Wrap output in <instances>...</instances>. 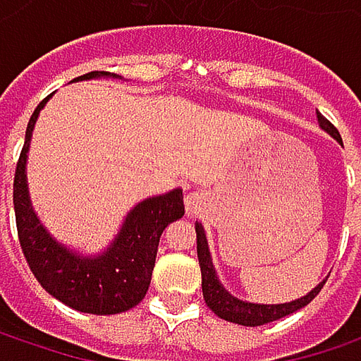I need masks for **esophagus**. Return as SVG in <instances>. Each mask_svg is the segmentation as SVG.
<instances>
[{
  "label": "esophagus",
  "instance_id": "obj_1",
  "mask_svg": "<svg viewBox=\"0 0 361 361\" xmlns=\"http://www.w3.org/2000/svg\"><path fill=\"white\" fill-rule=\"evenodd\" d=\"M185 202H188V204H190V207H194V204H196V202H198V198H196V194H190V196H188V198H185Z\"/></svg>",
  "mask_w": 361,
  "mask_h": 361
}]
</instances>
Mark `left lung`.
Instances as JSON below:
<instances>
[{
    "mask_svg": "<svg viewBox=\"0 0 361 361\" xmlns=\"http://www.w3.org/2000/svg\"><path fill=\"white\" fill-rule=\"evenodd\" d=\"M318 121H320V127L326 129L334 140H341V133L338 129L318 112ZM196 252H198V263H200V274H202V297H204V303L209 305V310L213 314H217L219 318L228 320V322H234V324L240 326H261L267 324V322H274V320H280L284 316H290L295 314L297 310L305 307L307 303H312L318 293L322 290V286L326 284V280L322 284H318L310 295L293 301V303H280V305H255V303H245L236 297H232L217 280L215 276V269H213V263H211V255H209V247H207V238H204V232H202V226L196 224Z\"/></svg>",
    "mask_w": 361,
    "mask_h": 361,
    "instance_id": "1",
    "label": "left lung"
}]
</instances>
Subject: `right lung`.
I'll return each instance as SVG.
<instances>
[{"label": "right lung", "instance_id": "add662e5", "mask_svg": "<svg viewBox=\"0 0 361 361\" xmlns=\"http://www.w3.org/2000/svg\"><path fill=\"white\" fill-rule=\"evenodd\" d=\"M102 75L109 73H87L77 77V81ZM47 100L49 96L39 102L27 125L25 146L14 173V213L20 249L39 284L64 305L96 316L127 312L135 307L148 290L161 234L167 224L183 215V194L181 190H173L135 204L112 247L100 257L81 259L60 247L43 230L31 209L25 176L33 125Z\"/></svg>", "mask_w": 361, "mask_h": 361}]
</instances>
